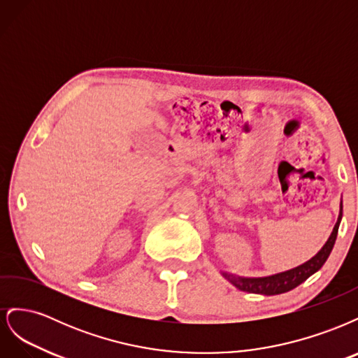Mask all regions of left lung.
<instances>
[{
  "instance_id": "obj_1",
  "label": "left lung",
  "mask_w": 358,
  "mask_h": 358,
  "mask_svg": "<svg viewBox=\"0 0 358 358\" xmlns=\"http://www.w3.org/2000/svg\"><path fill=\"white\" fill-rule=\"evenodd\" d=\"M342 210H343V204L341 200V210H339V216H338V222L334 224V229H333L330 237L327 239V242L324 243V246L320 249V251L310 259H308L306 263H303L294 268L285 270V272H279V273L267 275V276H257V278L255 276H237V275H233L229 272H224V270H220V273L227 280H229L230 284H233L237 289L245 291V292H252V294L276 296V294H284V292L294 289L296 287L305 282L309 276L317 273L318 270L324 266V263L327 262V258L334 246L336 237H338L339 224L342 221Z\"/></svg>"
}]
</instances>
